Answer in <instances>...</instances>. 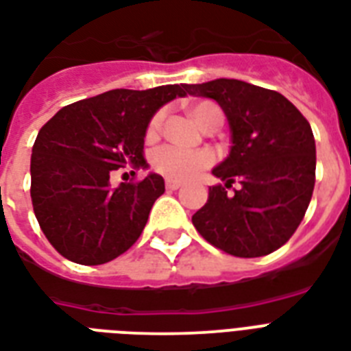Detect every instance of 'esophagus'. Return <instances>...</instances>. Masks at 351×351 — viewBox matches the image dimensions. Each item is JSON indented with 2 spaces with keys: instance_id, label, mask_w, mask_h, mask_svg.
Instances as JSON below:
<instances>
[{
  "instance_id": "esophagus-1",
  "label": "esophagus",
  "mask_w": 351,
  "mask_h": 351,
  "mask_svg": "<svg viewBox=\"0 0 351 351\" xmlns=\"http://www.w3.org/2000/svg\"><path fill=\"white\" fill-rule=\"evenodd\" d=\"M167 189L168 190H178V189H181V181H176V179H167Z\"/></svg>"
}]
</instances>
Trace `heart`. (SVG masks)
Returning <instances> with one entry per match:
<instances>
[{
  "mask_svg": "<svg viewBox=\"0 0 351 351\" xmlns=\"http://www.w3.org/2000/svg\"><path fill=\"white\" fill-rule=\"evenodd\" d=\"M192 117L201 128L210 124L213 121H223V113L218 106L208 100H201L192 106ZM162 124V113L154 115L148 126V137H156ZM214 162V154L208 150H184L179 146L165 145L157 148L152 156V167L165 178L170 179H189L195 173L205 170Z\"/></svg>",
  "mask_w": 351,
  "mask_h": 351,
  "instance_id": "obj_1",
  "label": "heart"
}]
</instances>
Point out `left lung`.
Segmentation results:
<instances>
[{
  "instance_id": "8db88e82",
  "label": "left lung",
  "mask_w": 351,
  "mask_h": 351,
  "mask_svg": "<svg viewBox=\"0 0 351 351\" xmlns=\"http://www.w3.org/2000/svg\"><path fill=\"white\" fill-rule=\"evenodd\" d=\"M216 100L230 128V152L213 173L225 184L192 216L203 238L232 256L258 258L282 247L302 221L315 186L317 150L309 122L278 91L234 78L186 84ZM242 186L234 196L225 188Z\"/></svg>"
}]
</instances>
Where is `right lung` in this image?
Masks as SVG:
<instances>
[{
	"instance_id": "right-lung-1",
	"label": "right lung",
	"mask_w": 351,
	"mask_h": 351,
	"mask_svg": "<svg viewBox=\"0 0 351 351\" xmlns=\"http://www.w3.org/2000/svg\"><path fill=\"white\" fill-rule=\"evenodd\" d=\"M186 93V84L111 89L65 106L38 132L31 156L32 206L62 256L100 265L138 240L165 192V179L150 172L138 183L111 189L110 176L124 167L148 168L143 150L152 117Z\"/></svg>"
}]
</instances>
